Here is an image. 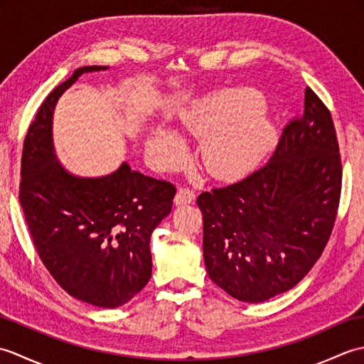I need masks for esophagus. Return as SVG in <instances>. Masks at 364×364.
<instances>
[{
    "instance_id": "34e87169",
    "label": "esophagus",
    "mask_w": 364,
    "mask_h": 364,
    "mask_svg": "<svg viewBox=\"0 0 364 364\" xmlns=\"http://www.w3.org/2000/svg\"><path fill=\"white\" fill-rule=\"evenodd\" d=\"M196 200V192L189 188H180L175 196V205H186Z\"/></svg>"
}]
</instances>
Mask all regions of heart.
Here are the masks:
<instances>
[{"label": "heart", "mask_w": 364, "mask_h": 364, "mask_svg": "<svg viewBox=\"0 0 364 364\" xmlns=\"http://www.w3.org/2000/svg\"><path fill=\"white\" fill-rule=\"evenodd\" d=\"M183 133L200 139V159L208 173L233 180L258 164L272 141V125L262 111V100L247 89H228L198 100L178 119ZM146 153L158 166L183 158L181 139L164 127L146 139Z\"/></svg>", "instance_id": "heart-1"}]
</instances>
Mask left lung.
Returning <instances> with one entry per match:
<instances>
[{
  "mask_svg": "<svg viewBox=\"0 0 364 364\" xmlns=\"http://www.w3.org/2000/svg\"><path fill=\"white\" fill-rule=\"evenodd\" d=\"M341 181L331 114L306 87L304 114L284 127L267 164L197 198L211 280L250 304L294 288L326 249Z\"/></svg>",
  "mask_w": 364,
  "mask_h": 364,
  "instance_id": "8db88e82",
  "label": "left lung"
}]
</instances>
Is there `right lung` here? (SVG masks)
Listing matches in <instances>:
<instances>
[{
	"mask_svg": "<svg viewBox=\"0 0 364 364\" xmlns=\"http://www.w3.org/2000/svg\"><path fill=\"white\" fill-rule=\"evenodd\" d=\"M106 68H78L38 107L23 142L18 197L37 255L60 288L86 304L117 308L150 280V236L172 211L176 189L127 162L100 178L75 176L58 162L54 106L82 73Z\"/></svg>",
	"mask_w": 364,
	"mask_h": 364,
	"instance_id": "obj_1",
	"label": "right lung"
}]
</instances>
